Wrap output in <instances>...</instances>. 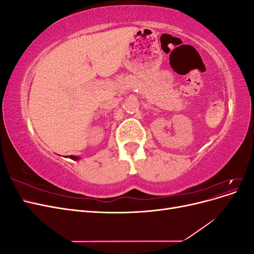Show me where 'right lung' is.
Masks as SVG:
<instances>
[{
	"mask_svg": "<svg viewBox=\"0 0 254 254\" xmlns=\"http://www.w3.org/2000/svg\"><path fill=\"white\" fill-rule=\"evenodd\" d=\"M66 158H70V159H72V160H74V161H76V160H79L80 158L79 157H77V156H70V157H66Z\"/></svg>",
	"mask_w": 254,
	"mask_h": 254,
	"instance_id": "1",
	"label": "right lung"
}]
</instances>
